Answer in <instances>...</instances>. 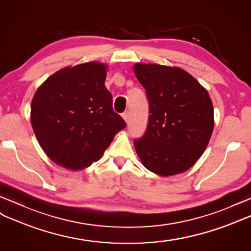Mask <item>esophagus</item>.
<instances>
[{
  "mask_svg": "<svg viewBox=\"0 0 251 251\" xmlns=\"http://www.w3.org/2000/svg\"><path fill=\"white\" fill-rule=\"evenodd\" d=\"M122 118L125 119L126 122H129V119H130V114H129V112H125L124 114H122Z\"/></svg>",
  "mask_w": 251,
  "mask_h": 251,
  "instance_id": "obj_1",
  "label": "esophagus"
}]
</instances>
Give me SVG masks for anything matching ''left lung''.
I'll list each match as a JSON object with an SVG mask.
<instances>
[{
	"mask_svg": "<svg viewBox=\"0 0 251 251\" xmlns=\"http://www.w3.org/2000/svg\"><path fill=\"white\" fill-rule=\"evenodd\" d=\"M134 73L149 100V121L134 147L144 166L162 176L186 172L203 154L214 129L207 90L179 67L137 63Z\"/></svg>",
	"mask_w": 251,
	"mask_h": 251,
	"instance_id": "obj_1",
	"label": "left lung"
}]
</instances>
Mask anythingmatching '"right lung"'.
I'll use <instances>...</instances> for the list:
<instances>
[{"mask_svg": "<svg viewBox=\"0 0 251 251\" xmlns=\"http://www.w3.org/2000/svg\"><path fill=\"white\" fill-rule=\"evenodd\" d=\"M107 66L66 67L36 90L30 122L40 147L58 166L81 170L99 161L126 122L105 87Z\"/></svg>", "mask_w": 251, "mask_h": 251, "instance_id": "1", "label": "right lung"}]
</instances>
